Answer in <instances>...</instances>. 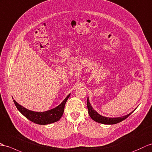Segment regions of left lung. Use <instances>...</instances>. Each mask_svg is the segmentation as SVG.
I'll list each match as a JSON object with an SVG mask.
<instances>
[{
    "label": "left lung",
    "mask_w": 152,
    "mask_h": 152,
    "mask_svg": "<svg viewBox=\"0 0 152 152\" xmlns=\"http://www.w3.org/2000/svg\"><path fill=\"white\" fill-rule=\"evenodd\" d=\"M87 109H88V113L90 117L92 118L93 121L95 122H97L98 123H101V124H117L118 122H121L122 121H124L126 118H127L128 116L131 115L132 113L135 111L133 110L132 113L123 116H120V117H115V118H111V117H105L104 116H102L98 113L96 111H95L93 108L92 105H91L90 102L89 100V97L87 98Z\"/></svg>",
    "instance_id": "1"
}]
</instances>
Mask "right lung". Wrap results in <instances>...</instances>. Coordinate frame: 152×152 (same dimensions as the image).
<instances>
[{"label": "right lung", "mask_w": 152, "mask_h": 152, "mask_svg": "<svg viewBox=\"0 0 152 152\" xmlns=\"http://www.w3.org/2000/svg\"><path fill=\"white\" fill-rule=\"evenodd\" d=\"M70 95V94H69L57 107L44 112H36L28 110L17 103L15 100H13V102L17 109L20 112V113L28 120H30V121L37 124L47 125L57 122L61 118L63 114V111H64L65 104Z\"/></svg>", "instance_id": "right-lung-1"}]
</instances>
